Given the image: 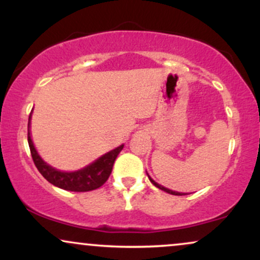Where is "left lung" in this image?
Listing matches in <instances>:
<instances>
[{
	"instance_id": "obj_1",
	"label": "left lung",
	"mask_w": 260,
	"mask_h": 260,
	"mask_svg": "<svg viewBox=\"0 0 260 260\" xmlns=\"http://www.w3.org/2000/svg\"><path fill=\"white\" fill-rule=\"evenodd\" d=\"M148 177H149V180H150V182L151 183L154 184L155 187H157L159 188V189H161V190H164V192H166V193H170V194H174V196H186L187 193H180V192H175V190H171V189H169V188H165L164 186H161V184H159V183H156V182H155L153 178L150 177V176L148 175Z\"/></svg>"
}]
</instances>
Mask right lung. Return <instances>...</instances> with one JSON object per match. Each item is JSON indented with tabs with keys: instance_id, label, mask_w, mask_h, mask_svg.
<instances>
[{
	"instance_id": "1",
	"label": "right lung",
	"mask_w": 260,
	"mask_h": 260,
	"mask_svg": "<svg viewBox=\"0 0 260 260\" xmlns=\"http://www.w3.org/2000/svg\"><path fill=\"white\" fill-rule=\"evenodd\" d=\"M30 118L31 115L29 116V123H28V143L29 148H30V153L32 161H34L35 166L39 170L41 175L46 178L50 183L53 186L62 188L66 190H72V192H89V190H94L96 188L103 186L107 181L109 176L111 175L113 162H115L116 157L120 154V151L123 149V144L117 147L113 150L109 151L99 159L95 160L90 165L85 166V168L78 170V171L73 172H63L58 171V170L53 169L49 164H46L41 159L40 155L38 154L37 149H35L32 140L30 137Z\"/></svg>"
}]
</instances>
